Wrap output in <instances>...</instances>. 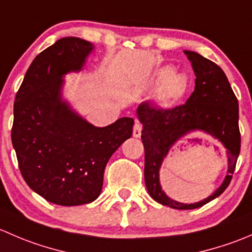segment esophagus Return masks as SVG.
<instances>
[{
  "label": "esophagus",
  "instance_id": "1",
  "mask_svg": "<svg viewBox=\"0 0 252 252\" xmlns=\"http://www.w3.org/2000/svg\"><path fill=\"white\" fill-rule=\"evenodd\" d=\"M141 129H142L141 124L139 123L138 121H136L135 124H134V128H133V136H134V138H140Z\"/></svg>",
  "mask_w": 252,
  "mask_h": 252
}]
</instances>
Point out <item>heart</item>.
Listing matches in <instances>:
<instances>
[{"label": "heart", "mask_w": 252, "mask_h": 252, "mask_svg": "<svg viewBox=\"0 0 252 252\" xmlns=\"http://www.w3.org/2000/svg\"><path fill=\"white\" fill-rule=\"evenodd\" d=\"M161 81L158 85V98L166 105L178 102L184 97L189 88V81L183 73L164 67L158 72Z\"/></svg>", "instance_id": "b5f03b06"}]
</instances>
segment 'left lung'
Segmentation results:
<instances>
[{
  "label": "left lung",
  "instance_id": "obj_1",
  "mask_svg": "<svg viewBox=\"0 0 252 252\" xmlns=\"http://www.w3.org/2000/svg\"><path fill=\"white\" fill-rule=\"evenodd\" d=\"M195 73V90L187 102L172 110H161L142 102L136 116L142 124L145 147V184L150 196L175 210H194L220 196L232 180L240 152L239 103L227 75L220 67L200 53L184 51ZM204 132L220 141L227 154V173L222 184L206 199L184 204L171 199L161 189L159 169L170 149L184 136Z\"/></svg>",
  "mask_w": 252,
  "mask_h": 252
}]
</instances>
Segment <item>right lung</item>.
<instances>
[{
	"mask_svg": "<svg viewBox=\"0 0 252 252\" xmlns=\"http://www.w3.org/2000/svg\"><path fill=\"white\" fill-rule=\"evenodd\" d=\"M94 50L80 37L57 40L32 61L14 101L19 169L30 189L55 205L95 201L108 159L133 134V118L95 126L63 96L64 77L81 72Z\"/></svg>",
	"mask_w": 252,
	"mask_h": 252,
	"instance_id": "1",
	"label": "right lung"
}]
</instances>
